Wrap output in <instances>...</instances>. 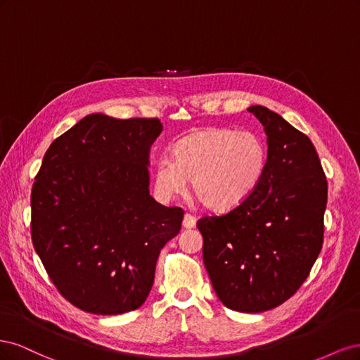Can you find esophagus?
Wrapping results in <instances>:
<instances>
[{
    "label": "esophagus",
    "instance_id": "1",
    "mask_svg": "<svg viewBox=\"0 0 360 360\" xmlns=\"http://www.w3.org/2000/svg\"><path fill=\"white\" fill-rule=\"evenodd\" d=\"M195 224H197V219H195L192 214H189V213L184 214V217H183V226L186 228V230H191V228L195 226Z\"/></svg>",
    "mask_w": 360,
    "mask_h": 360
}]
</instances>
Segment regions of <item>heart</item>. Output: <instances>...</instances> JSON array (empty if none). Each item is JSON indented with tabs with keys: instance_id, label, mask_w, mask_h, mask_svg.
I'll return each mask as SVG.
<instances>
[{
	"instance_id": "heart-1",
	"label": "heart",
	"mask_w": 360,
	"mask_h": 360,
	"mask_svg": "<svg viewBox=\"0 0 360 360\" xmlns=\"http://www.w3.org/2000/svg\"><path fill=\"white\" fill-rule=\"evenodd\" d=\"M267 167V150L252 132L207 127L180 139L172 158L155 163V191L163 201L192 191L205 209L226 212L255 192Z\"/></svg>"
}]
</instances>
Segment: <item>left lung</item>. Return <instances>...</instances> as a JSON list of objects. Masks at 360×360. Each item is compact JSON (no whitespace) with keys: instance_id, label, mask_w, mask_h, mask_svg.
I'll use <instances>...</instances> for the list:
<instances>
[{"instance_id":"8db88e82","label":"left lung","mask_w":360,"mask_h":360,"mask_svg":"<svg viewBox=\"0 0 360 360\" xmlns=\"http://www.w3.org/2000/svg\"><path fill=\"white\" fill-rule=\"evenodd\" d=\"M267 135V167L236 209L197 222L217 297L238 312L279 307L308 278L323 246L328 180L311 139L266 106H249Z\"/></svg>"}]
</instances>
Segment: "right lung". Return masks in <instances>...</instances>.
<instances>
[{"label":"right lung","mask_w":360,"mask_h":360,"mask_svg":"<svg viewBox=\"0 0 360 360\" xmlns=\"http://www.w3.org/2000/svg\"><path fill=\"white\" fill-rule=\"evenodd\" d=\"M159 118L84 117L49 146L31 191V237L57 290L76 308L117 315L143 304L160 249L184 212L150 197Z\"/></svg>","instance_id":"add662e5"}]
</instances>
